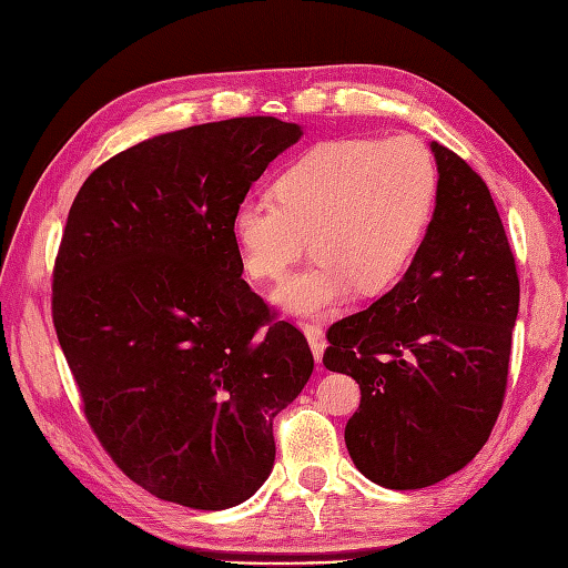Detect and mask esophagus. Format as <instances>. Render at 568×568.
<instances>
[{"label": "esophagus", "instance_id": "esophagus-1", "mask_svg": "<svg viewBox=\"0 0 568 568\" xmlns=\"http://www.w3.org/2000/svg\"><path fill=\"white\" fill-rule=\"evenodd\" d=\"M303 332L307 336L312 354H315V358L320 361L322 352H324V327H322V322H303Z\"/></svg>", "mask_w": 568, "mask_h": 568}]
</instances>
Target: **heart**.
<instances>
[{
	"label": "heart",
	"instance_id": "b5f03b06",
	"mask_svg": "<svg viewBox=\"0 0 568 568\" xmlns=\"http://www.w3.org/2000/svg\"><path fill=\"white\" fill-rule=\"evenodd\" d=\"M439 175L413 136L332 139L283 168L271 200H244L232 214L239 261L253 281L287 277L277 303L293 312L329 310L354 293L378 295L400 281L427 234Z\"/></svg>",
	"mask_w": 568,
	"mask_h": 568
}]
</instances>
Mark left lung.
I'll return each instance as SVG.
<instances>
[{
    "label": "left lung",
    "mask_w": 568,
    "mask_h": 568,
    "mask_svg": "<svg viewBox=\"0 0 568 568\" xmlns=\"http://www.w3.org/2000/svg\"><path fill=\"white\" fill-rule=\"evenodd\" d=\"M437 207L403 281L334 322L322 364L352 376L361 405L344 439L373 484H439L490 437L508 388L520 277L490 190L432 143Z\"/></svg>",
    "instance_id": "1"
}]
</instances>
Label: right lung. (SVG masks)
I'll return each mask as SVG.
<instances>
[{
  "mask_svg": "<svg viewBox=\"0 0 568 568\" xmlns=\"http://www.w3.org/2000/svg\"><path fill=\"white\" fill-rule=\"evenodd\" d=\"M303 136L236 116L136 143L84 180L53 265V324L112 462L192 510L244 503L273 417L315 368L305 334L241 281L232 214Z\"/></svg>",
  "mask_w": 568,
  "mask_h": 568,
  "instance_id": "1",
  "label": "right lung"
}]
</instances>
